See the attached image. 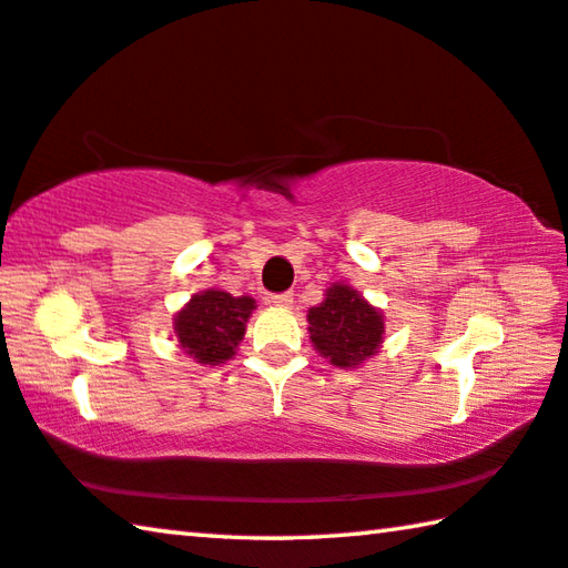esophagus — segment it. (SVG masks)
Segmentation results:
<instances>
[{
  "instance_id": "34e87169",
  "label": "esophagus",
  "mask_w": 568,
  "mask_h": 568,
  "mask_svg": "<svg viewBox=\"0 0 568 568\" xmlns=\"http://www.w3.org/2000/svg\"><path fill=\"white\" fill-rule=\"evenodd\" d=\"M271 303L277 307L293 305V293H275V295H271Z\"/></svg>"
}]
</instances>
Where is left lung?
Wrapping results in <instances>:
<instances>
[{
    "label": "left lung",
    "mask_w": 568,
    "mask_h": 568,
    "mask_svg": "<svg viewBox=\"0 0 568 568\" xmlns=\"http://www.w3.org/2000/svg\"><path fill=\"white\" fill-rule=\"evenodd\" d=\"M315 351L338 368H355L383 343V315L348 285H333L325 301L307 311Z\"/></svg>",
    "instance_id": "obj_1"
}]
</instances>
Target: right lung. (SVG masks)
<instances>
[{"label": "right lung", "instance_id": "add662e5", "mask_svg": "<svg viewBox=\"0 0 568 568\" xmlns=\"http://www.w3.org/2000/svg\"><path fill=\"white\" fill-rule=\"evenodd\" d=\"M255 311L253 297H233L225 291L200 293L175 315V333L182 351L203 365L233 358L245 335V323Z\"/></svg>", "mask_w": 568, "mask_h": 568}]
</instances>
